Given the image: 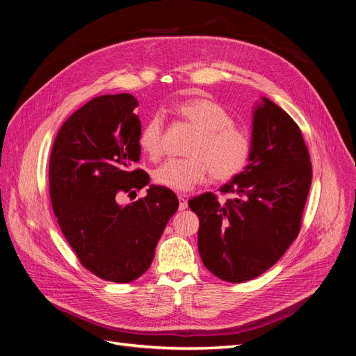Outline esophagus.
<instances>
[{
  "instance_id": "34e87169",
  "label": "esophagus",
  "mask_w": 356,
  "mask_h": 356,
  "mask_svg": "<svg viewBox=\"0 0 356 356\" xmlns=\"http://www.w3.org/2000/svg\"><path fill=\"white\" fill-rule=\"evenodd\" d=\"M178 200H179V211L187 209V207H188V196L179 195V196H178Z\"/></svg>"
}]
</instances>
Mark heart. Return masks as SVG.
I'll return each mask as SVG.
<instances>
[{"instance_id": "b5f03b06", "label": "heart", "mask_w": 356, "mask_h": 356, "mask_svg": "<svg viewBox=\"0 0 356 356\" xmlns=\"http://www.w3.org/2000/svg\"><path fill=\"white\" fill-rule=\"evenodd\" d=\"M177 111L195 131L186 159H169L154 170L157 184L187 191L211 177L229 181L238 177L251 157V139L233 126L232 115L217 102L195 98L181 102ZM161 117L153 115L139 135V147L152 159L163 152Z\"/></svg>"}]
</instances>
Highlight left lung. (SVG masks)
Here are the masks:
<instances>
[{
  "label": "left lung",
  "instance_id": "left-lung-1",
  "mask_svg": "<svg viewBox=\"0 0 356 356\" xmlns=\"http://www.w3.org/2000/svg\"><path fill=\"white\" fill-rule=\"evenodd\" d=\"M310 184V157L300 127L261 96L252 110L250 161L220 187L234 197L220 203L204 193L188 200L199 217L197 245L204 267L234 284L270 268L297 238Z\"/></svg>",
  "mask_w": 356,
  "mask_h": 356
}]
</instances>
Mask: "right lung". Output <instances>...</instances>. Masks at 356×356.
<instances>
[{"label":"right lung","instance_id":"add662e5","mask_svg":"<svg viewBox=\"0 0 356 356\" xmlns=\"http://www.w3.org/2000/svg\"><path fill=\"white\" fill-rule=\"evenodd\" d=\"M138 101L131 93L102 95L71 114L50 154L49 182L59 227L81 264L110 282H132L154 258L157 242L178 209L175 193L149 186L141 169ZM149 186L147 196L118 202Z\"/></svg>","mask_w":356,"mask_h":356}]
</instances>
